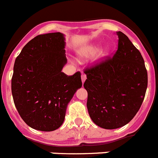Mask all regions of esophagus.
Here are the masks:
<instances>
[{"label":"esophagus","instance_id":"obj_1","mask_svg":"<svg viewBox=\"0 0 158 158\" xmlns=\"http://www.w3.org/2000/svg\"><path fill=\"white\" fill-rule=\"evenodd\" d=\"M86 80V75L85 73H82L81 74V81L82 83H84L85 81Z\"/></svg>","mask_w":158,"mask_h":158}]
</instances>
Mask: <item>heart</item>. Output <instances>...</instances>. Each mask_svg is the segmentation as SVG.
Returning a JSON list of instances; mask_svg holds the SVG:
<instances>
[{
  "label": "heart",
  "mask_w": 158,
  "mask_h": 158,
  "mask_svg": "<svg viewBox=\"0 0 158 158\" xmlns=\"http://www.w3.org/2000/svg\"><path fill=\"white\" fill-rule=\"evenodd\" d=\"M99 48L97 45H94V46H89L85 48H83L80 52H78V56H79V58H86V57H89V56H92V55L95 54L96 52H98ZM106 52H104V55H106Z\"/></svg>",
  "instance_id": "b5f03b06"
}]
</instances>
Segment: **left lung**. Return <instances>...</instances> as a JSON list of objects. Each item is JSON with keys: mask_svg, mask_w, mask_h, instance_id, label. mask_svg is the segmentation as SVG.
Segmentation results:
<instances>
[{"mask_svg": "<svg viewBox=\"0 0 158 158\" xmlns=\"http://www.w3.org/2000/svg\"><path fill=\"white\" fill-rule=\"evenodd\" d=\"M113 57L87 68L84 87L87 108L94 123L106 129L122 127L131 121L145 98L148 75L141 52L121 32Z\"/></svg>", "mask_w": 158, "mask_h": 158, "instance_id": "1", "label": "left lung"}]
</instances>
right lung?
I'll return each instance as SVG.
<instances>
[{"mask_svg": "<svg viewBox=\"0 0 158 158\" xmlns=\"http://www.w3.org/2000/svg\"><path fill=\"white\" fill-rule=\"evenodd\" d=\"M63 33L38 35L15 60L12 94L19 114L40 131H53L64 122L66 108L82 86L81 73L61 72L67 63Z\"/></svg>", "mask_w": 158, "mask_h": 158, "instance_id": "obj_1", "label": "right lung"}]
</instances>
